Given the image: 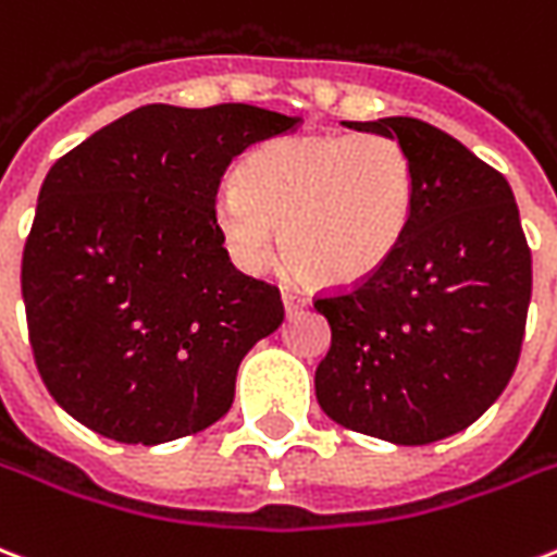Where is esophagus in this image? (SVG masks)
I'll list each match as a JSON object with an SVG mask.
<instances>
[{"instance_id":"34e87169","label":"esophagus","mask_w":557,"mask_h":557,"mask_svg":"<svg viewBox=\"0 0 557 557\" xmlns=\"http://www.w3.org/2000/svg\"><path fill=\"white\" fill-rule=\"evenodd\" d=\"M283 307H286V315H295V312L309 307V295L295 292V288H283Z\"/></svg>"}]
</instances>
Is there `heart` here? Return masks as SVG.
<instances>
[{
	"label": "heart",
	"mask_w": 557,
	"mask_h": 557,
	"mask_svg": "<svg viewBox=\"0 0 557 557\" xmlns=\"http://www.w3.org/2000/svg\"><path fill=\"white\" fill-rule=\"evenodd\" d=\"M414 169L385 134L280 137L253 148L236 186L215 201L224 248L260 274L288 260L326 286L373 277L406 239L414 212Z\"/></svg>",
	"instance_id": "obj_1"
}]
</instances>
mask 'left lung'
Returning <instances> with one entry per match:
<instances>
[{
  "mask_svg": "<svg viewBox=\"0 0 557 557\" xmlns=\"http://www.w3.org/2000/svg\"><path fill=\"white\" fill-rule=\"evenodd\" d=\"M345 125L397 139L418 193L392 260L315 300L333 330L315 397L347 430L432 444L482 418L511 380L532 250L508 181L458 139L411 116Z\"/></svg>",
  "mask_w": 557,
  "mask_h": 557,
  "instance_id": "1",
  "label": "left lung"
}]
</instances>
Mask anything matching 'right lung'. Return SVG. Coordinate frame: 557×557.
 I'll use <instances>...</instances> for the list:
<instances>
[{"label":"right lung","mask_w":557,"mask_h":557,"mask_svg":"<svg viewBox=\"0 0 557 557\" xmlns=\"http://www.w3.org/2000/svg\"><path fill=\"white\" fill-rule=\"evenodd\" d=\"M297 122L146 104L49 169L23 250L25 318L46 388L87 430L154 447L227 414L283 300L231 262L215 195L233 157Z\"/></svg>","instance_id":"right-lung-1"}]
</instances>
